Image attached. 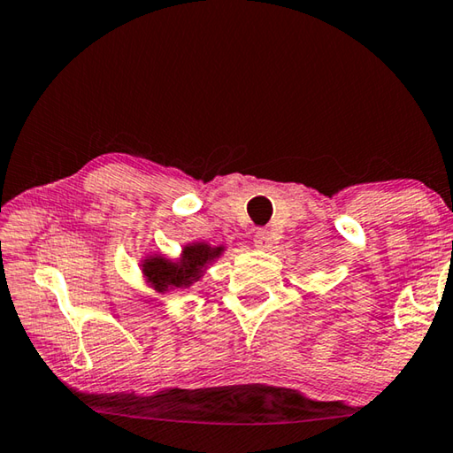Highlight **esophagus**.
Segmentation results:
<instances>
[{
  "label": "esophagus",
  "instance_id": "34e87169",
  "mask_svg": "<svg viewBox=\"0 0 453 453\" xmlns=\"http://www.w3.org/2000/svg\"><path fill=\"white\" fill-rule=\"evenodd\" d=\"M254 246L257 250H268L272 246V235H270L268 229H256Z\"/></svg>",
  "mask_w": 453,
  "mask_h": 453
}]
</instances>
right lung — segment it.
<instances>
[{"label": "right lung", "mask_w": 453, "mask_h": 453, "mask_svg": "<svg viewBox=\"0 0 453 453\" xmlns=\"http://www.w3.org/2000/svg\"><path fill=\"white\" fill-rule=\"evenodd\" d=\"M226 252L224 246H210L205 242L188 243L177 260L153 254L142 260V276L155 292L165 294L177 288H189L205 274V270Z\"/></svg>", "instance_id": "1"}]
</instances>
